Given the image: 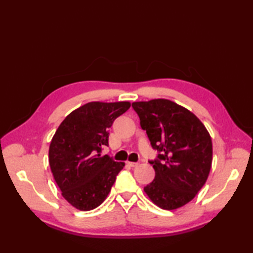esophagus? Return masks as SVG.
Instances as JSON below:
<instances>
[{"label":"esophagus","instance_id":"1","mask_svg":"<svg viewBox=\"0 0 253 253\" xmlns=\"http://www.w3.org/2000/svg\"><path fill=\"white\" fill-rule=\"evenodd\" d=\"M138 162H127V165H129L130 168H136V166H138Z\"/></svg>","mask_w":253,"mask_h":253}]
</instances>
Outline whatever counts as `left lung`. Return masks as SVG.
<instances>
[{"label": "left lung", "instance_id": "left-lung-1", "mask_svg": "<svg viewBox=\"0 0 253 253\" xmlns=\"http://www.w3.org/2000/svg\"><path fill=\"white\" fill-rule=\"evenodd\" d=\"M151 147L159 152L155 177L144 187L152 202L164 210L185 206L206 184L212 165V140L200 120L165 99L133 102Z\"/></svg>", "mask_w": 253, "mask_h": 253}]
</instances>
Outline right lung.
<instances>
[{
    "mask_svg": "<svg viewBox=\"0 0 253 253\" xmlns=\"http://www.w3.org/2000/svg\"><path fill=\"white\" fill-rule=\"evenodd\" d=\"M129 107V102H90L67 115L53 136L51 171L62 196L76 209L99 207L125 166L101 152L109 146L113 123Z\"/></svg>",
    "mask_w": 253,
    "mask_h": 253,
    "instance_id": "1",
    "label": "right lung"
}]
</instances>
